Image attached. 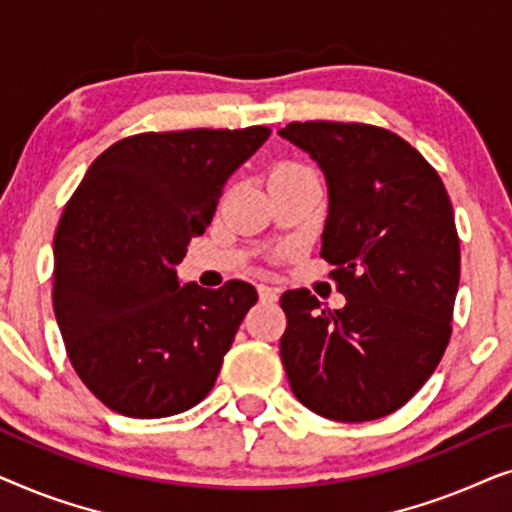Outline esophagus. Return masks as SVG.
Masks as SVG:
<instances>
[{"label":"esophagus","mask_w":512,"mask_h":512,"mask_svg":"<svg viewBox=\"0 0 512 512\" xmlns=\"http://www.w3.org/2000/svg\"><path fill=\"white\" fill-rule=\"evenodd\" d=\"M258 298H261L263 303H275V300L279 298V289L270 284H258Z\"/></svg>","instance_id":"obj_1"}]
</instances>
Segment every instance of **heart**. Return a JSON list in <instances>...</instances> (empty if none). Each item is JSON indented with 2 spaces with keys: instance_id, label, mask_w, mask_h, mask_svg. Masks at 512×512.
Listing matches in <instances>:
<instances>
[{
  "instance_id": "b5f03b06",
  "label": "heart",
  "mask_w": 512,
  "mask_h": 512,
  "mask_svg": "<svg viewBox=\"0 0 512 512\" xmlns=\"http://www.w3.org/2000/svg\"><path fill=\"white\" fill-rule=\"evenodd\" d=\"M296 172H307V170L298 165H277L275 172H272V177H279V174H296Z\"/></svg>"
}]
</instances>
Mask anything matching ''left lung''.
<instances>
[{"label":"left lung","mask_w":512,"mask_h":512,"mask_svg":"<svg viewBox=\"0 0 512 512\" xmlns=\"http://www.w3.org/2000/svg\"><path fill=\"white\" fill-rule=\"evenodd\" d=\"M279 135L324 172L321 256L347 298L326 310L307 289L282 296L291 391L335 422L391 415L429 380L452 335L461 254L450 195L422 153L377 125L307 121Z\"/></svg>","instance_id":"8db88e82"}]
</instances>
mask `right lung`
I'll use <instances>...</instances> for the list:
<instances>
[{"label": "right lung", "instance_id": "add662e5", "mask_svg": "<svg viewBox=\"0 0 512 512\" xmlns=\"http://www.w3.org/2000/svg\"><path fill=\"white\" fill-rule=\"evenodd\" d=\"M270 128L142 132L88 167L55 230L53 310L81 382L114 412L179 415L212 391L251 284L181 286L191 237Z\"/></svg>", "mask_w": 512, "mask_h": 512}]
</instances>
